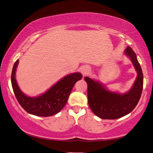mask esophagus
<instances>
[{"label": "esophagus", "instance_id": "34e87169", "mask_svg": "<svg viewBox=\"0 0 153 153\" xmlns=\"http://www.w3.org/2000/svg\"><path fill=\"white\" fill-rule=\"evenodd\" d=\"M81 72L83 75H87L90 72V68L88 66H85L81 69Z\"/></svg>", "mask_w": 153, "mask_h": 153}]
</instances>
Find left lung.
I'll return each instance as SVG.
<instances>
[{
  "mask_svg": "<svg viewBox=\"0 0 153 153\" xmlns=\"http://www.w3.org/2000/svg\"><path fill=\"white\" fill-rule=\"evenodd\" d=\"M125 53L130 58L138 73L132 89L125 94L109 91L100 82L85 77L89 105L93 113L102 119L115 120L126 116L136 108L140 99L143 88V71L132 48L128 46Z\"/></svg>",
  "mask_w": 153,
  "mask_h": 153,
  "instance_id": "1",
  "label": "left lung"
}]
</instances>
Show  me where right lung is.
Wrapping results in <instances>:
<instances>
[{
	"label": "right lung",
	"mask_w": 153,
	"mask_h": 153,
	"mask_svg": "<svg viewBox=\"0 0 153 153\" xmlns=\"http://www.w3.org/2000/svg\"><path fill=\"white\" fill-rule=\"evenodd\" d=\"M19 60L15 62L11 74L13 92L21 106L29 114L48 117L56 114L66 105L74 84L82 79L79 72L67 75L50 89L37 97H30L21 92L15 79V71Z\"/></svg>",
	"instance_id": "add662e5"
}]
</instances>
